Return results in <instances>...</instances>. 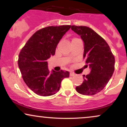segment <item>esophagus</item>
<instances>
[{"label":"esophagus","instance_id":"1","mask_svg":"<svg viewBox=\"0 0 127 127\" xmlns=\"http://www.w3.org/2000/svg\"><path fill=\"white\" fill-rule=\"evenodd\" d=\"M70 75L71 76H75L76 75V74L74 72H70Z\"/></svg>","mask_w":127,"mask_h":127}]
</instances>
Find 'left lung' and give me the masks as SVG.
<instances>
[{
	"label": "left lung",
	"instance_id": "obj_1",
	"mask_svg": "<svg viewBox=\"0 0 127 127\" xmlns=\"http://www.w3.org/2000/svg\"><path fill=\"white\" fill-rule=\"evenodd\" d=\"M71 29L81 36L84 43V58L91 68L84 75V81L76 87L79 94L92 95L103 90L115 70V57L104 39L87 26H72Z\"/></svg>",
	"mask_w": 127,
	"mask_h": 127
}]
</instances>
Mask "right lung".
Returning a JSON list of instances; mask_svg holds the SVG:
<instances>
[{
    "mask_svg": "<svg viewBox=\"0 0 127 127\" xmlns=\"http://www.w3.org/2000/svg\"><path fill=\"white\" fill-rule=\"evenodd\" d=\"M71 26H49L35 32L20 52L18 64L22 78L32 91L40 96L54 95L61 82L69 77L68 71L49 72L46 62Z\"/></svg>",
    "mask_w": 127,
    "mask_h": 127,
    "instance_id": "add662e5",
    "label": "right lung"
}]
</instances>
